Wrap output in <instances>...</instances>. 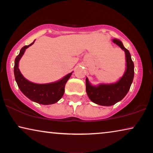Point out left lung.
I'll use <instances>...</instances> for the list:
<instances>
[{"instance_id":"obj_1","label":"left lung","mask_w":153,"mask_h":153,"mask_svg":"<svg viewBox=\"0 0 153 153\" xmlns=\"http://www.w3.org/2000/svg\"><path fill=\"white\" fill-rule=\"evenodd\" d=\"M113 42L124 50L126 56L127 69L122 78L116 83L100 84L98 86L92 85L87 78L85 80L86 93L90 100L102 106H112L122 100L128 93L134 75V66L129 51L120 40L114 39Z\"/></svg>"}]
</instances>
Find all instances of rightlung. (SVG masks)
<instances>
[{
    "label": "right lung",
    "instance_id": "1",
    "mask_svg": "<svg viewBox=\"0 0 153 153\" xmlns=\"http://www.w3.org/2000/svg\"><path fill=\"white\" fill-rule=\"evenodd\" d=\"M34 42L30 45L24 46L22 48L19 54L15 58L14 67L15 80L21 91L30 100L45 105L54 104L61 99L63 95L65 86L72 73L68 74L59 81L47 84H37L25 79L19 69V61L24 55L25 50L32 45Z\"/></svg>",
    "mask_w": 153,
    "mask_h": 153
}]
</instances>
